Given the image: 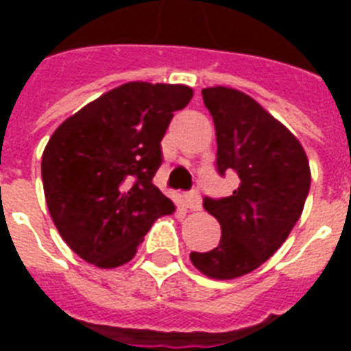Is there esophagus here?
<instances>
[{
    "instance_id": "esophagus-1",
    "label": "esophagus",
    "mask_w": 351,
    "mask_h": 351,
    "mask_svg": "<svg viewBox=\"0 0 351 351\" xmlns=\"http://www.w3.org/2000/svg\"><path fill=\"white\" fill-rule=\"evenodd\" d=\"M186 206L191 211H200L202 209V197H200V193L193 191L189 195H186Z\"/></svg>"
}]
</instances>
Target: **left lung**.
Returning <instances> with one entry per match:
<instances>
[{"mask_svg": "<svg viewBox=\"0 0 351 351\" xmlns=\"http://www.w3.org/2000/svg\"><path fill=\"white\" fill-rule=\"evenodd\" d=\"M217 131V167L240 178L233 195L204 200L219 220L220 244L191 253L206 277L231 280L255 271L284 244L302 215L311 171L299 138L242 90L202 89Z\"/></svg>", "mask_w": 351, "mask_h": 351, "instance_id": "1", "label": "left lung"}]
</instances>
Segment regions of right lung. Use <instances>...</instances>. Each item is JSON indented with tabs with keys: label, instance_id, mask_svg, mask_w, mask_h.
I'll list each match as a JSON object with an SVG mask.
<instances>
[{
	"label": "right lung",
	"instance_id": "add662e5",
	"mask_svg": "<svg viewBox=\"0 0 351 351\" xmlns=\"http://www.w3.org/2000/svg\"><path fill=\"white\" fill-rule=\"evenodd\" d=\"M187 85L129 82L107 90L52 132L41 156L51 219L67 245L96 267L136 255L153 222L176 206L153 184L160 142Z\"/></svg>",
	"mask_w": 351,
	"mask_h": 351
}]
</instances>
